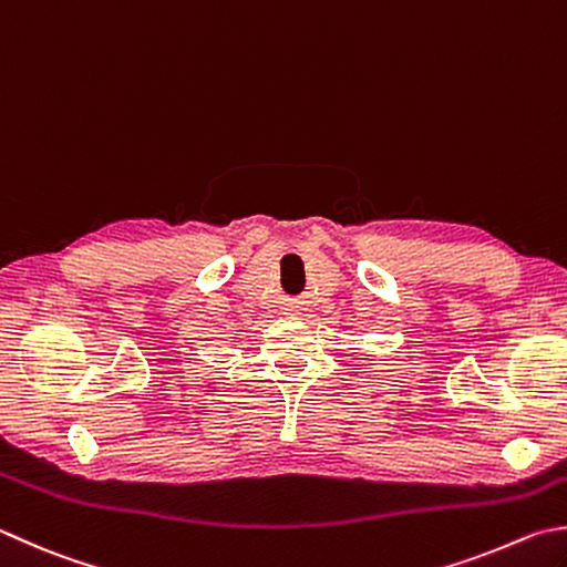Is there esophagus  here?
Returning a JSON list of instances; mask_svg holds the SVG:
<instances>
[{"mask_svg":"<svg viewBox=\"0 0 567 567\" xmlns=\"http://www.w3.org/2000/svg\"><path fill=\"white\" fill-rule=\"evenodd\" d=\"M284 311H288V316H293V313L298 311V306H296V303H288V306L284 308Z\"/></svg>","mask_w":567,"mask_h":567,"instance_id":"34e87169","label":"esophagus"}]
</instances>
